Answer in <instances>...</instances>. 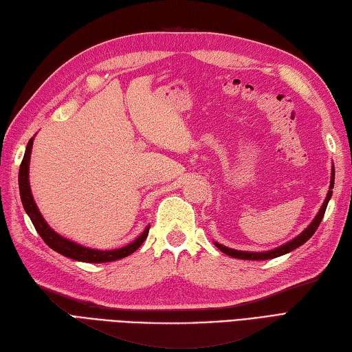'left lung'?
<instances>
[{"label":"left lung","mask_w":352,"mask_h":352,"mask_svg":"<svg viewBox=\"0 0 352 352\" xmlns=\"http://www.w3.org/2000/svg\"><path fill=\"white\" fill-rule=\"evenodd\" d=\"M333 186H334V167L331 170V182H330V190H329V194H327V197L322 203L321 209H319L318 215L315 217V220L311 221L306 230H302L298 236L294 238L292 241L286 242V244L280 245L274 250H270V252H238V250H233V248H228L224 247L221 244H218V242H214L217 248H220L223 253H226L230 257H235V259H244V261H267V259H274V257H278V256H283L289 252H292V250L298 248L300 245H302L304 242L309 241L311 236H314V233L316 232V229L319 228V224H321L322 218H324V214H325V209H327V205H329V201L331 199V194H333Z\"/></svg>","instance_id":"1"}]
</instances>
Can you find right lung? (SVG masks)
<instances>
[{
  "mask_svg": "<svg viewBox=\"0 0 352 352\" xmlns=\"http://www.w3.org/2000/svg\"><path fill=\"white\" fill-rule=\"evenodd\" d=\"M33 140L31 138L27 149H25V155H23V160L21 162L19 167V192H21V200L23 209L28 214L31 223L36 228L37 233L41 235V238L45 241L46 245H50L54 252H57L60 254H63L69 259L74 261H80V262H90V263H102V262H111V261H117V259H123L129 254H132L135 250L143 244L144 239L149 235V229L151 226H147L144 229V232L140 235L135 241H132L131 244L124 245L122 248L117 250H95V248H89V247H82L76 242L66 239L61 235H58L57 232H54L48 223L43 220L42 214L38 212V208L36 205V201L33 199V194H31L30 190V181H28V171H30V156H31V149H33Z\"/></svg>",
  "mask_w": 352,
  "mask_h": 352,
  "instance_id": "1",
  "label": "right lung"
}]
</instances>
